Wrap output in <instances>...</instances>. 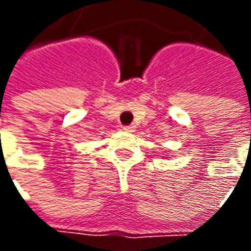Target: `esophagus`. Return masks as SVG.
I'll list each match as a JSON object with an SVG mask.
<instances>
[{"label":"esophagus","instance_id":"1","mask_svg":"<svg viewBox=\"0 0 251 251\" xmlns=\"http://www.w3.org/2000/svg\"><path fill=\"white\" fill-rule=\"evenodd\" d=\"M124 130L127 131V133H133V131L136 130V126H134V125H126V126H124Z\"/></svg>","mask_w":251,"mask_h":251}]
</instances>
